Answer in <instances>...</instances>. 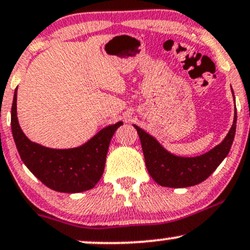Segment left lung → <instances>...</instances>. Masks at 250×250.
I'll use <instances>...</instances> for the list:
<instances>
[{
  "instance_id": "1",
  "label": "left lung",
  "mask_w": 250,
  "mask_h": 250,
  "mask_svg": "<svg viewBox=\"0 0 250 250\" xmlns=\"http://www.w3.org/2000/svg\"><path fill=\"white\" fill-rule=\"evenodd\" d=\"M134 127L140 136L146 169L152 179L167 188H188L208 178L228 155L235 136L236 112L225 140L211 151L198 157H179L170 154L154 137L137 125Z\"/></svg>"
}]
</instances>
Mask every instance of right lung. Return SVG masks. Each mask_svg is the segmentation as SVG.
Instances as JSON below:
<instances>
[{
  "instance_id": "obj_1",
  "label": "right lung",
  "mask_w": 250,
  "mask_h": 250,
  "mask_svg": "<svg viewBox=\"0 0 250 250\" xmlns=\"http://www.w3.org/2000/svg\"><path fill=\"white\" fill-rule=\"evenodd\" d=\"M17 89L11 107V130L26 167L47 188L65 193L93 188L101 178L114 133L122 122L108 125L88 142L74 149L57 150L31 142L21 129L16 113Z\"/></svg>"
}]
</instances>
